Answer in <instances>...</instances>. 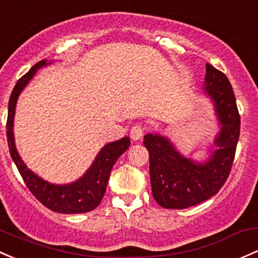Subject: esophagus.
Wrapping results in <instances>:
<instances>
[{"instance_id":"1","label":"esophagus","mask_w":258,"mask_h":258,"mask_svg":"<svg viewBox=\"0 0 258 258\" xmlns=\"http://www.w3.org/2000/svg\"><path fill=\"white\" fill-rule=\"evenodd\" d=\"M143 134H145V127H143L141 123L135 124V126L131 128V131H130V136H131V138L134 141L141 140L143 136Z\"/></svg>"}]
</instances>
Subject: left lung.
<instances>
[{
	"instance_id": "left-lung-1",
	"label": "left lung",
	"mask_w": 258,
	"mask_h": 258,
	"mask_svg": "<svg viewBox=\"0 0 258 258\" xmlns=\"http://www.w3.org/2000/svg\"><path fill=\"white\" fill-rule=\"evenodd\" d=\"M203 94L211 100L220 131L209 147V158L198 162L177 150L168 137L147 134L152 194L165 209H186L215 195L226 181L234 162L240 115L234 90L224 73L207 64Z\"/></svg>"
}]
</instances>
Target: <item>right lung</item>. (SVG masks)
<instances>
[{"instance_id": "add662e5", "label": "right lung", "mask_w": 258, "mask_h": 258, "mask_svg": "<svg viewBox=\"0 0 258 258\" xmlns=\"http://www.w3.org/2000/svg\"><path fill=\"white\" fill-rule=\"evenodd\" d=\"M53 63V60H40L31 68L26 75L17 81L11 94L8 102L7 117V142L11 157L16 167L20 170L22 178L31 193L50 210L60 214H83L94 210L101 203L106 191L107 181L110 178L111 169L118 159V157L128 148L130 138L123 137L121 140L110 142L100 150L95 157L93 164L79 179L69 184H54L44 180L29 169L22 161L20 153L16 148L15 134H13V121L17 100L23 89L28 85L32 78L36 75L37 70Z\"/></svg>"}]
</instances>
